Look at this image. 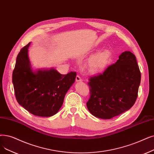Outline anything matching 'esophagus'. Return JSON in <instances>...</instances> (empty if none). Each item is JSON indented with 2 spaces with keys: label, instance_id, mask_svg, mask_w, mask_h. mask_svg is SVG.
Returning a JSON list of instances; mask_svg holds the SVG:
<instances>
[{
  "label": "esophagus",
  "instance_id": "1",
  "mask_svg": "<svg viewBox=\"0 0 154 154\" xmlns=\"http://www.w3.org/2000/svg\"><path fill=\"white\" fill-rule=\"evenodd\" d=\"M82 79L81 78V77H80L79 75H77L76 76V78H75V81L76 82H82Z\"/></svg>",
  "mask_w": 154,
  "mask_h": 154
}]
</instances>
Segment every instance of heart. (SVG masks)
<instances>
[{
    "label": "heart",
    "instance_id": "heart-1",
    "mask_svg": "<svg viewBox=\"0 0 154 154\" xmlns=\"http://www.w3.org/2000/svg\"><path fill=\"white\" fill-rule=\"evenodd\" d=\"M111 56V53L108 50H105L97 53L89 60V70L92 73H97L103 70L108 65Z\"/></svg>",
    "mask_w": 154,
    "mask_h": 154
}]
</instances>
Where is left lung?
<instances>
[{"instance_id":"8db88e82","label":"left lung","mask_w":154,"mask_h":154,"mask_svg":"<svg viewBox=\"0 0 154 154\" xmlns=\"http://www.w3.org/2000/svg\"><path fill=\"white\" fill-rule=\"evenodd\" d=\"M140 81L136 57L129 51L122 53L115 63L89 79L88 110L93 116L104 119L128 111L136 101Z\"/></svg>"}]
</instances>
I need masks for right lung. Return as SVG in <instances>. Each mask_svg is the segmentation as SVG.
Listing matches in <instances>:
<instances>
[{"label":"right lung","instance_id":"right-lung-1","mask_svg":"<svg viewBox=\"0 0 154 154\" xmlns=\"http://www.w3.org/2000/svg\"><path fill=\"white\" fill-rule=\"evenodd\" d=\"M29 45L19 53L13 70L16 98L31 114L50 117L60 109L66 93L75 82L76 72L62 75L53 68L33 71L28 56Z\"/></svg>","mask_w":154,"mask_h":154}]
</instances>
